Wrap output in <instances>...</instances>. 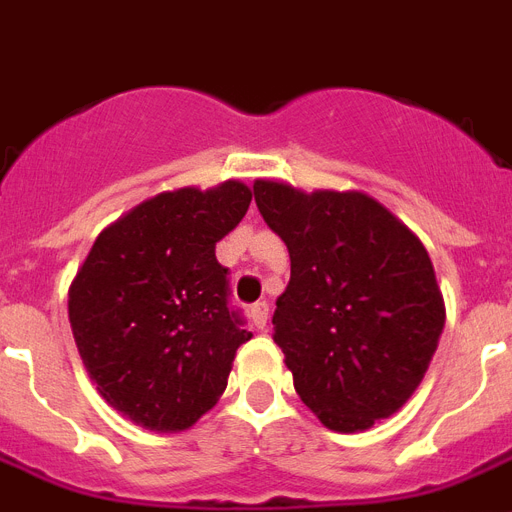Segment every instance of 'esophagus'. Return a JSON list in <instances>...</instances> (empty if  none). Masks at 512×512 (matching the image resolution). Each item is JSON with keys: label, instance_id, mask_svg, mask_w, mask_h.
Returning a JSON list of instances; mask_svg holds the SVG:
<instances>
[{"label": "esophagus", "instance_id": "34e87169", "mask_svg": "<svg viewBox=\"0 0 512 512\" xmlns=\"http://www.w3.org/2000/svg\"><path fill=\"white\" fill-rule=\"evenodd\" d=\"M248 316H251L253 327L264 329L266 327V319H269V303H266V301L253 303L251 311H248Z\"/></svg>", "mask_w": 512, "mask_h": 512}]
</instances>
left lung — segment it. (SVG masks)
Returning a JSON list of instances; mask_svg holds the SVG:
<instances>
[{"mask_svg": "<svg viewBox=\"0 0 512 512\" xmlns=\"http://www.w3.org/2000/svg\"><path fill=\"white\" fill-rule=\"evenodd\" d=\"M253 196L290 253L272 316L295 392L335 432H363L424 379L445 303L421 240L366 193L256 180Z\"/></svg>", "mask_w": 512, "mask_h": 512, "instance_id": "left-lung-1", "label": "left lung"}]
</instances>
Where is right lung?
<instances>
[{
    "instance_id": "obj_1",
    "label": "right lung",
    "mask_w": 512,
    "mask_h": 512,
    "mask_svg": "<svg viewBox=\"0 0 512 512\" xmlns=\"http://www.w3.org/2000/svg\"><path fill=\"white\" fill-rule=\"evenodd\" d=\"M251 190L227 180L143 201L101 232L70 287V327L112 408L154 432H183L225 392L251 332L230 306L217 243Z\"/></svg>"
}]
</instances>
